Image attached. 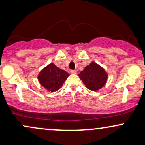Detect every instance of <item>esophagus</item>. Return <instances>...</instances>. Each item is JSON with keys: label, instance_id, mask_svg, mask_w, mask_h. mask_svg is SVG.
<instances>
[{"label": "esophagus", "instance_id": "esophagus-1", "mask_svg": "<svg viewBox=\"0 0 145 145\" xmlns=\"http://www.w3.org/2000/svg\"><path fill=\"white\" fill-rule=\"evenodd\" d=\"M70 73L72 74H77V71H76V70H71Z\"/></svg>", "mask_w": 145, "mask_h": 145}]
</instances>
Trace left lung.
Returning <instances> with one entry per match:
<instances>
[{
  "label": "left lung",
  "instance_id": "obj_1",
  "mask_svg": "<svg viewBox=\"0 0 145 145\" xmlns=\"http://www.w3.org/2000/svg\"><path fill=\"white\" fill-rule=\"evenodd\" d=\"M78 76L86 87L93 91L101 89L108 79V74L104 68L95 62L86 66Z\"/></svg>",
  "mask_w": 145,
  "mask_h": 145
}]
</instances>
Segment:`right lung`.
<instances>
[{
    "mask_svg": "<svg viewBox=\"0 0 145 145\" xmlns=\"http://www.w3.org/2000/svg\"><path fill=\"white\" fill-rule=\"evenodd\" d=\"M69 74L59 69L54 63H50L44 68L38 75V80L48 91L54 92L63 85Z\"/></svg>",
    "mask_w": 145,
    "mask_h": 145,
    "instance_id": "1",
    "label": "right lung"
}]
</instances>
